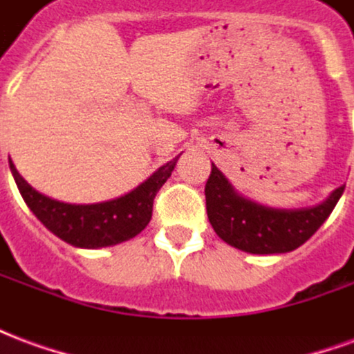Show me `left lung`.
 <instances>
[{
	"label": "left lung",
	"instance_id": "obj_1",
	"mask_svg": "<svg viewBox=\"0 0 354 354\" xmlns=\"http://www.w3.org/2000/svg\"><path fill=\"white\" fill-rule=\"evenodd\" d=\"M337 187L320 205L309 208H271L246 199L212 165L205 185L207 214L216 235L227 245L250 254H284L315 235L342 197Z\"/></svg>",
	"mask_w": 354,
	"mask_h": 354
}]
</instances>
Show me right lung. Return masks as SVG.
Returning a JSON list of instances; mask_svg holds the SVG:
<instances>
[{"label":"right lung","mask_w":354,"mask_h":354,"mask_svg":"<svg viewBox=\"0 0 354 354\" xmlns=\"http://www.w3.org/2000/svg\"><path fill=\"white\" fill-rule=\"evenodd\" d=\"M178 157L155 170L132 192L93 205H72L50 199L28 184L12 161H9V167L28 208L50 233L77 248H104L136 237L149 223L155 195L170 178Z\"/></svg>","instance_id":"right-lung-1"}]
</instances>
